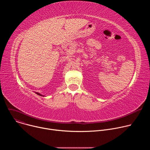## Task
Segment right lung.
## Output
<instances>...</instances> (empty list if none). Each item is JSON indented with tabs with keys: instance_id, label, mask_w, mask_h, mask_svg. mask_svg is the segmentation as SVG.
Masks as SVG:
<instances>
[{
	"instance_id": "add662e5",
	"label": "right lung",
	"mask_w": 150,
	"mask_h": 150,
	"mask_svg": "<svg viewBox=\"0 0 150 150\" xmlns=\"http://www.w3.org/2000/svg\"><path fill=\"white\" fill-rule=\"evenodd\" d=\"M36 94H38V95H39V96H42L41 94H40V93H36Z\"/></svg>"
}]
</instances>
